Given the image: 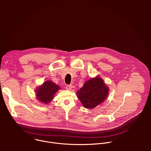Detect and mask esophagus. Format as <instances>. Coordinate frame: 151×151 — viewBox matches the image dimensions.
Returning <instances> with one entry per match:
<instances>
[{
    "label": "esophagus",
    "instance_id": "1",
    "mask_svg": "<svg viewBox=\"0 0 151 151\" xmlns=\"http://www.w3.org/2000/svg\"><path fill=\"white\" fill-rule=\"evenodd\" d=\"M66 88L67 90H71L72 88V85H67L66 86Z\"/></svg>",
    "mask_w": 151,
    "mask_h": 151
}]
</instances>
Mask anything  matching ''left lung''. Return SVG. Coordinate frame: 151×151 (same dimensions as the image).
Masks as SVG:
<instances>
[{
  "label": "left lung",
  "instance_id": "left-lung-1",
  "mask_svg": "<svg viewBox=\"0 0 151 151\" xmlns=\"http://www.w3.org/2000/svg\"><path fill=\"white\" fill-rule=\"evenodd\" d=\"M109 88L100 78L97 77L86 82L77 92L78 97L83 106L92 109L102 103L106 98Z\"/></svg>",
  "mask_w": 151,
  "mask_h": 151
}]
</instances>
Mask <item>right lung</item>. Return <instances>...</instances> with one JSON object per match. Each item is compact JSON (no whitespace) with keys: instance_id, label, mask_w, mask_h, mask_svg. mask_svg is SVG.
I'll return each instance as SVG.
<instances>
[{"instance_id":"1","label":"right lung","mask_w":151,"mask_h":151,"mask_svg":"<svg viewBox=\"0 0 151 151\" xmlns=\"http://www.w3.org/2000/svg\"><path fill=\"white\" fill-rule=\"evenodd\" d=\"M60 89V87L54 82L47 81L42 85L37 88V99L41 102L48 104L54 98L55 93Z\"/></svg>"}]
</instances>
